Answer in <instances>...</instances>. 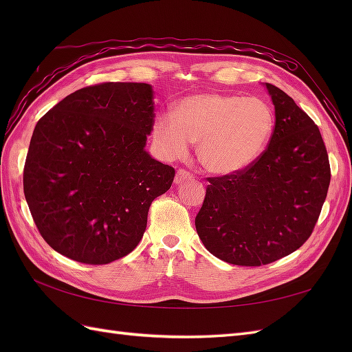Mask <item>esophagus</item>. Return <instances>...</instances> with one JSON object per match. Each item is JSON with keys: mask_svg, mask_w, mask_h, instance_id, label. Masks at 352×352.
Wrapping results in <instances>:
<instances>
[{"mask_svg": "<svg viewBox=\"0 0 352 352\" xmlns=\"http://www.w3.org/2000/svg\"><path fill=\"white\" fill-rule=\"evenodd\" d=\"M192 178H193V175L190 174L189 170H186V169H178V170H177V174H175V183H177V184H180V183H183V182L192 180Z\"/></svg>", "mask_w": 352, "mask_h": 352, "instance_id": "34e87169", "label": "esophagus"}]
</instances>
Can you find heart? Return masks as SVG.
Listing matches in <instances>:
<instances>
[{"label": "heart", "mask_w": 352, "mask_h": 352, "mask_svg": "<svg viewBox=\"0 0 352 352\" xmlns=\"http://www.w3.org/2000/svg\"><path fill=\"white\" fill-rule=\"evenodd\" d=\"M274 129V111L263 100L210 92L182 100L174 115H157L153 139L170 160L188 154L190 144H198L199 162L208 172L233 175L260 159Z\"/></svg>", "instance_id": "heart-1"}]
</instances>
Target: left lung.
Here are the masks:
<instances>
[{"label":"left lung","mask_w":352,"mask_h":352,"mask_svg":"<svg viewBox=\"0 0 352 352\" xmlns=\"http://www.w3.org/2000/svg\"><path fill=\"white\" fill-rule=\"evenodd\" d=\"M266 87L275 106L266 151L239 174L208 177L195 218L206 248L237 266L269 265L301 248L316 226L331 180L318 125L281 89Z\"/></svg>","instance_id":"obj_1"}]
</instances>
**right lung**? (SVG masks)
I'll list each match as a JSON object with an SVG mask.
<instances>
[{"label": "right lung", "mask_w": 352, "mask_h": 352, "mask_svg": "<svg viewBox=\"0 0 352 352\" xmlns=\"http://www.w3.org/2000/svg\"><path fill=\"white\" fill-rule=\"evenodd\" d=\"M153 122L146 83L83 87L37 121L24 195L52 250L80 263L107 265L136 248L149 206L175 177L144 149Z\"/></svg>", "instance_id": "right-lung-1"}]
</instances>
